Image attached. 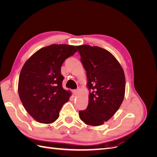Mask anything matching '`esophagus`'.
<instances>
[{"instance_id":"1","label":"esophagus","mask_w":157,"mask_h":157,"mask_svg":"<svg viewBox=\"0 0 157 157\" xmlns=\"http://www.w3.org/2000/svg\"><path fill=\"white\" fill-rule=\"evenodd\" d=\"M73 93L75 96H77V95L79 93V89H77V90H73Z\"/></svg>"}]
</instances>
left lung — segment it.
<instances>
[{
    "mask_svg": "<svg viewBox=\"0 0 157 157\" xmlns=\"http://www.w3.org/2000/svg\"><path fill=\"white\" fill-rule=\"evenodd\" d=\"M86 71L88 105L79 111L80 120L93 126L109 121L121 107L125 94L124 70L111 52L98 46H77Z\"/></svg>",
    "mask_w": 157,
    "mask_h": 157,
    "instance_id": "1",
    "label": "left lung"
}]
</instances>
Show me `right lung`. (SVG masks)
<instances>
[{
    "label": "right lung",
    "mask_w": 157,
    "mask_h": 157,
    "mask_svg": "<svg viewBox=\"0 0 157 157\" xmlns=\"http://www.w3.org/2000/svg\"><path fill=\"white\" fill-rule=\"evenodd\" d=\"M77 50L69 44H52L36 51L21 70L18 94L27 112L40 123L51 124L58 119L71 92L62 86L61 67Z\"/></svg>",
    "instance_id": "add662e5"
}]
</instances>
